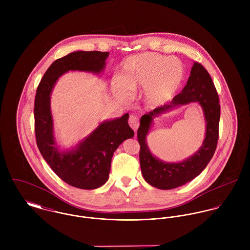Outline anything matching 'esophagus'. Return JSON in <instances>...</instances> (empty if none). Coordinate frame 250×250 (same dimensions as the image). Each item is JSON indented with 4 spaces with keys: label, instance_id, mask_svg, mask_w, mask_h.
<instances>
[{
    "label": "esophagus",
    "instance_id": "1",
    "mask_svg": "<svg viewBox=\"0 0 250 250\" xmlns=\"http://www.w3.org/2000/svg\"><path fill=\"white\" fill-rule=\"evenodd\" d=\"M129 125L130 127L136 132L140 126V121H139V118L136 116V115H131L129 117Z\"/></svg>",
    "mask_w": 250,
    "mask_h": 250
}]
</instances>
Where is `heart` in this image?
<instances>
[{
    "label": "heart",
    "mask_w": 250,
    "mask_h": 250,
    "mask_svg": "<svg viewBox=\"0 0 250 250\" xmlns=\"http://www.w3.org/2000/svg\"><path fill=\"white\" fill-rule=\"evenodd\" d=\"M184 69L177 59L146 52L129 57L121 66V76L112 81V89L123 97L143 90V101L150 107L167 102L178 90Z\"/></svg>",
    "instance_id": "b5f03b06"
}]
</instances>
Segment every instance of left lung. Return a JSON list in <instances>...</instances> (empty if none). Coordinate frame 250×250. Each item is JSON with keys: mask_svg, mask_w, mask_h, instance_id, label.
Masks as SVG:
<instances>
[{"mask_svg": "<svg viewBox=\"0 0 250 250\" xmlns=\"http://www.w3.org/2000/svg\"><path fill=\"white\" fill-rule=\"evenodd\" d=\"M190 103L199 104L204 110L207 123L204 143L193 155L182 162H164L150 153L146 141L152 120L160 114ZM219 117L218 95L212 78L200 63L194 62L182 92L177 94L170 103L143 114L141 118L138 140L141 145L140 162L144 180L154 188L172 189L198 176L214 156L218 140Z\"/></svg>", "mask_w": 250, "mask_h": 250, "instance_id": "left-lung-1", "label": "left lung"}]
</instances>
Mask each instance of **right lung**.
<instances>
[{
  "label": "right lung",
  "mask_w": 250,
  "mask_h": 250,
  "mask_svg": "<svg viewBox=\"0 0 250 250\" xmlns=\"http://www.w3.org/2000/svg\"><path fill=\"white\" fill-rule=\"evenodd\" d=\"M109 53L77 51L55 61L45 72L36 90L35 130L37 147L53 171L68 185L94 189L108 179L114 151L135 133L128 124L129 113L101 122L71 149L62 150L56 142L51 110V93L63 74L69 71L99 75L106 67Z\"/></svg>",
  "instance_id": "add662e5"
}]
</instances>
